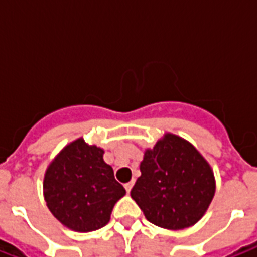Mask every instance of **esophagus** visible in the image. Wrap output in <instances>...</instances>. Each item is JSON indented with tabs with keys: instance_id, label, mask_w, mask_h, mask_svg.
Instances as JSON below:
<instances>
[{
	"instance_id": "esophagus-1",
	"label": "esophagus",
	"mask_w": 257,
	"mask_h": 257,
	"mask_svg": "<svg viewBox=\"0 0 257 257\" xmlns=\"http://www.w3.org/2000/svg\"><path fill=\"white\" fill-rule=\"evenodd\" d=\"M132 186H134V180L132 182H129V183H126L123 187H125V190H126V193H131V190H132Z\"/></svg>"
}]
</instances>
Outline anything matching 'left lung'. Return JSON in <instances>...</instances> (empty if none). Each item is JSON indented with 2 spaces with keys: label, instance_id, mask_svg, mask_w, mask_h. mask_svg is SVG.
Segmentation results:
<instances>
[{
  "label": "left lung",
  "instance_id": "left-lung-1",
  "mask_svg": "<svg viewBox=\"0 0 257 257\" xmlns=\"http://www.w3.org/2000/svg\"><path fill=\"white\" fill-rule=\"evenodd\" d=\"M131 197L146 219L162 228L182 230L204 216L215 195V178L198 151L168 134L146 150Z\"/></svg>",
  "mask_w": 257,
  "mask_h": 257
}]
</instances>
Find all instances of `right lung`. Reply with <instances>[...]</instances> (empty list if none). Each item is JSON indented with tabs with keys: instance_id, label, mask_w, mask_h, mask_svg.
Segmentation results:
<instances>
[{
	"instance_id": "add662e5",
	"label": "right lung",
	"mask_w": 257,
	"mask_h": 257,
	"mask_svg": "<svg viewBox=\"0 0 257 257\" xmlns=\"http://www.w3.org/2000/svg\"><path fill=\"white\" fill-rule=\"evenodd\" d=\"M104 151L78 139L66 146L49 165L44 195L49 210L74 231H95L110 221V215L125 189L103 161Z\"/></svg>"
}]
</instances>
